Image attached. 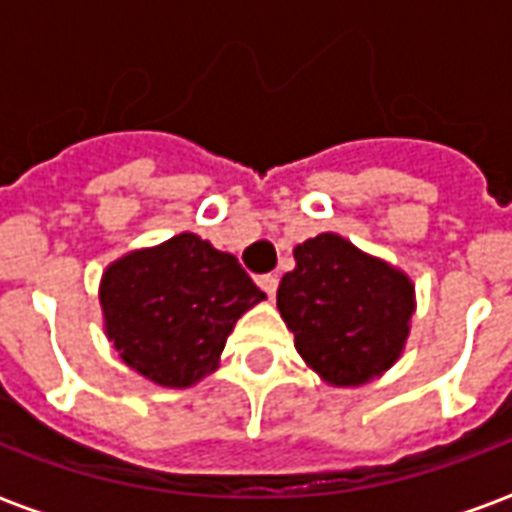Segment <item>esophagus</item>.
I'll return each mask as SVG.
<instances>
[{"label": "esophagus", "mask_w": 512, "mask_h": 512, "mask_svg": "<svg viewBox=\"0 0 512 512\" xmlns=\"http://www.w3.org/2000/svg\"><path fill=\"white\" fill-rule=\"evenodd\" d=\"M257 285L266 290L268 299H274V293H277L279 288V277L277 274H263V277H257Z\"/></svg>", "instance_id": "1"}]
</instances>
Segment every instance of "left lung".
I'll return each instance as SVG.
<instances>
[{"mask_svg": "<svg viewBox=\"0 0 512 512\" xmlns=\"http://www.w3.org/2000/svg\"><path fill=\"white\" fill-rule=\"evenodd\" d=\"M277 307L301 359L334 386H359L395 365L414 315L411 279L351 241L321 233L293 249Z\"/></svg>", "mask_w": 512, "mask_h": 512, "instance_id": "8db88e82", "label": "left lung"}]
</instances>
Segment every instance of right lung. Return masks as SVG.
<instances>
[{"label": "right lung", "instance_id": "1", "mask_svg": "<svg viewBox=\"0 0 512 512\" xmlns=\"http://www.w3.org/2000/svg\"><path fill=\"white\" fill-rule=\"evenodd\" d=\"M263 299L233 255L194 233L120 257L101 279L106 337L161 386H191L216 370L235 321Z\"/></svg>", "mask_w": 512, "mask_h": 512}]
</instances>
